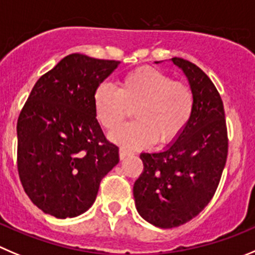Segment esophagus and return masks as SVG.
I'll return each mask as SVG.
<instances>
[{"label":"esophagus","mask_w":255,"mask_h":255,"mask_svg":"<svg viewBox=\"0 0 255 255\" xmlns=\"http://www.w3.org/2000/svg\"><path fill=\"white\" fill-rule=\"evenodd\" d=\"M130 154H131V151L124 149V147H121V149L119 150V157H120V160H124L126 156H129Z\"/></svg>","instance_id":"1"}]
</instances>
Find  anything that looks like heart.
<instances>
[{
	"label": "heart",
	"instance_id": "1",
	"mask_svg": "<svg viewBox=\"0 0 255 255\" xmlns=\"http://www.w3.org/2000/svg\"><path fill=\"white\" fill-rule=\"evenodd\" d=\"M93 103L96 119L108 131L116 130L133 110L135 121L122 127L113 137L124 146L137 149L155 141H173L190 119L194 96L186 82L154 67H141L126 74L118 90L99 85Z\"/></svg>",
	"mask_w": 255,
	"mask_h": 255
}]
</instances>
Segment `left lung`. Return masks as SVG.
Masks as SVG:
<instances>
[{
	"mask_svg": "<svg viewBox=\"0 0 255 255\" xmlns=\"http://www.w3.org/2000/svg\"><path fill=\"white\" fill-rule=\"evenodd\" d=\"M171 61L188 77L194 96L193 113L168 149L140 154L144 170L134 184L139 214L162 229L185 224L207 207L219 185L228 156L224 106L217 87L193 62L180 57Z\"/></svg>",
	"mask_w": 255,
	"mask_h": 255,
	"instance_id": "left-lung-1",
	"label": "left lung"
}]
</instances>
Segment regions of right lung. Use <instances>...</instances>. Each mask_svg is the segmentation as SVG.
<instances>
[{"label":"right lung","mask_w":255,"mask_h":255,"mask_svg":"<svg viewBox=\"0 0 255 255\" xmlns=\"http://www.w3.org/2000/svg\"><path fill=\"white\" fill-rule=\"evenodd\" d=\"M120 61L71 53L37 80L17 120V169L31 202L65 219L86 212L119 162L94 94Z\"/></svg>","instance_id":"right-lung-1"}]
</instances>
